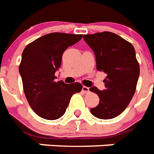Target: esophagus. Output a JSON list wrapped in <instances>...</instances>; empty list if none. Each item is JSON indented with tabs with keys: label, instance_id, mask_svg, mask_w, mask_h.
<instances>
[{
	"label": "esophagus",
	"instance_id": "obj_1",
	"mask_svg": "<svg viewBox=\"0 0 154 154\" xmlns=\"http://www.w3.org/2000/svg\"><path fill=\"white\" fill-rule=\"evenodd\" d=\"M82 91H83L84 93H89L90 92V90H89V87H85V86H83V88H82Z\"/></svg>",
	"mask_w": 154,
	"mask_h": 154
}]
</instances>
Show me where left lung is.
<instances>
[{
	"instance_id": "1",
	"label": "left lung",
	"mask_w": 154,
	"mask_h": 154,
	"mask_svg": "<svg viewBox=\"0 0 154 154\" xmlns=\"http://www.w3.org/2000/svg\"><path fill=\"white\" fill-rule=\"evenodd\" d=\"M83 39L94 52L97 70L107 75L103 80L105 90L90 88L99 98L91 112L98 119H114L127 107L136 91L140 67L134 48L110 32L84 35Z\"/></svg>"
}]
</instances>
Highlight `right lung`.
Wrapping results in <instances>:
<instances>
[{
  "mask_svg": "<svg viewBox=\"0 0 154 154\" xmlns=\"http://www.w3.org/2000/svg\"><path fill=\"white\" fill-rule=\"evenodd\" d=\"M83 35L53 32L28 44L22 53L19 72L24 92L35 114L44 119L56 120L64 114L71 96L81 91L79 83L55 82V73L61 66L62 56Z\"/></svg>",
  "mask_w": 154,
  "mask_h": 154,
  "instance_id": "1",
  "label": "right lung"
}]
</instances>
